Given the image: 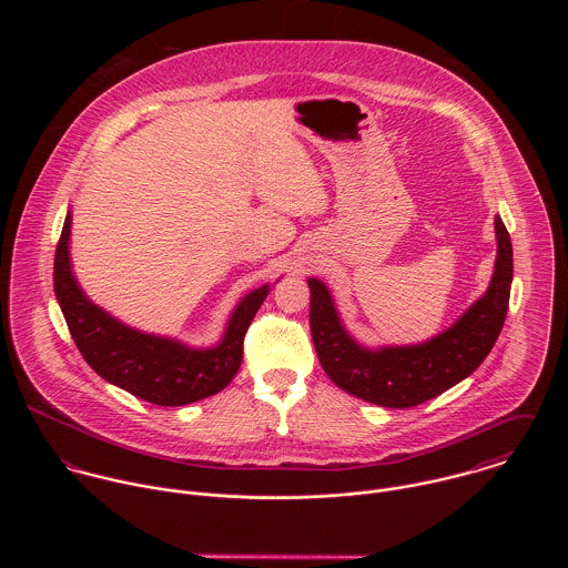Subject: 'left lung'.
I'll return each mask as SVG.
<instances>
[{
    "instance_id": "1",
    "label": "left lung",
    "mask_w": 568,
    "mask_h": 568,
    "mask_svg": "<svg viewBox=\"0 0 568 568\" xmlns=\"http://www.w3.org/2000/svg\"><path fill=\"white\" fill-rule=\"evenodd\" d=\"M494 230L496 262L484 297L448 329L424 343L363 347L341 324L327 286L311 277V332L329 381L365 403L408 408L437 398L468 378L494 347L509 308L511 241L500 216L494 219Z\"/></svg>"
}]
</instances>
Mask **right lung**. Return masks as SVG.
Wrapping results in <instances>:
<instances>
[{
	"label": "right lung",
	"instance_id": "obj_1",
	"mask_svg": "<svg viewBox=\"0 0 568 568\" xmlns=\"http://www.w3.org/2000/svg\"><path fill=\"white\" fill-rule=\"evenodd\" d=\"M72 212L65 216L54 255V293L77 347L89 367L111 385L151 405L183 406L223 392L243 363L246 327L266 300L264 284L246 293L223 338L210 349L140 332L111 317L82 293L70 260Z\"/></svg>",
	"mask_w": 568,
	"mask_h": 568
}]
</instances>
